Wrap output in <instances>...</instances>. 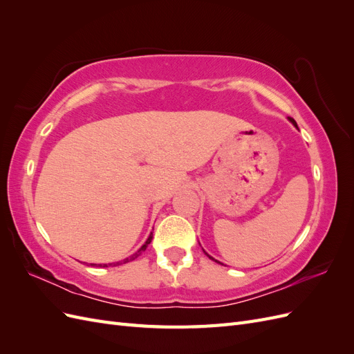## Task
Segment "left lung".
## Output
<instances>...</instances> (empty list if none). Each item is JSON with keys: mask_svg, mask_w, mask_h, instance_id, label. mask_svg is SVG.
I'll return each mask as SVG.
<instances>
[{"mask_svg": "<svg viewBox=\"0 0 354 354\" xmlns=\"http://www.w3.org/2000/svg\"><path fill=\"white\" fill-rule=\"evenodd\" d=\"M288 120H289V121H291V122H292V124H294V125L297 127V122H295V121L292 120V118H288ZM205 254H207V252H205ZM207 255H208V254H207ZM208 257H209V255H208ZM209 259H211V260H214V259H212V257H209ZM214 261H216V260H214Z\"/></svg>", "mask_w": 354, "mask_h": 354, "instance_id": "8db88e82", "label": "left lung"}]
</instances>
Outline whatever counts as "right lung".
I'll list each match as a JSON object with an SVG mask.
<instances>
[{
  "instance_id": "add662e5",
  "label": "right lung",
  "mask_w": 354,
  "mask_h": 354,
  "mask_svg": "<svg viewBox=\"0 0 354 354\" xmlns=\"http://www.w3.org/2000/svg\"><path fill=\"white\" fill-rule=\"evenodd\" d=\"M152 238H153V234L151 233V236H149V238H147V241L145 242V245L142 246V248H140V250H138V251H137L136 254H133L131 257H128V259H125L124 261H121V263H116V264H115V263H109V264H99V267H109V266H118V264H122V263H128V261H133V260H136V259H137V257H138V255H140V254H142V252H143V251H145V250L147 248V245H149V243H151ZM91 266H93V264H91Z\"/></svg>"
}]
</instances>
